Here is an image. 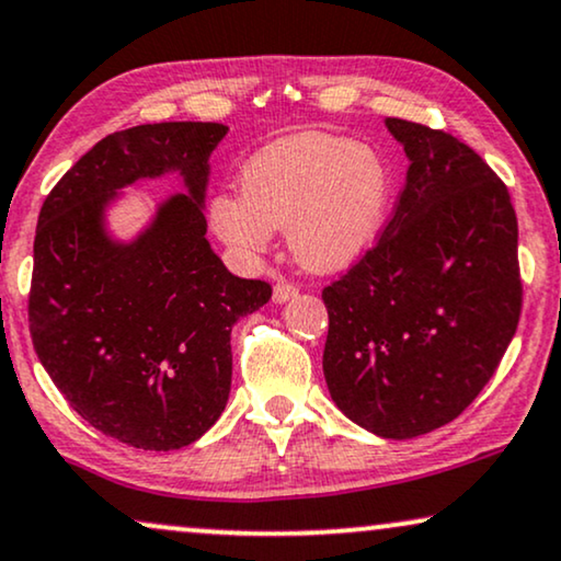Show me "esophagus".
<instances>
[{
	"instance_id": "obj_1",
	"label": "esophagus",
	"mask_w": 561,
	"mask_h": 561,
	"mask_svg": "<svg viewBox=\"0 0 561 561\" xmlns=\"http://www.w3.org/2000/svg\"><path fill=\"white\" fill-rule=\"evenodd\" d=\"M297 293H300V289H297L295 285H289V282H276L274 285V302H289L293 300V297H297Z\"/></svg>"
}]
</instances>
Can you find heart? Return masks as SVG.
Returning a JSON list of instances; mask_svg holds the SVG:
<instances>
[{
	"instance_id": "obj_1",
	"label": "heart",
	"mask_w": 561,
	"mask_h": 561,
	"mask_svg": "<svg viewBox=\"0 0 561 561\" xmlns=\"http://www.w3.org/2000/svg\"><path fill=\"white\" fill-rule=\"evenodd\" d=\"M392 192V169L375 148L331 133H297L245 163L243 197L218 194L210 222L220 241L245 256L266 251L274 230L287 228L297 264L335 274L379 241Z\"/></svg>"
}]
</instances>
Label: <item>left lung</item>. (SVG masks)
<instances>
[{"label":"left lung","instance_id":"left-lung-1","mask_svg":"<svg viewBox=\"0 0 561 561\" xmlns=\"http://www.w3.org/2000/svg\"><path fill=\"white\" fill-rule=\"evenodd\" d=\"M410 161L375 249L323 289V375L341 413L415 438L465 413L495 375L524 302L507 186L467 144L385 119Z\"/></svg>","mask_w":561,"mask_h":561}]
</instances>
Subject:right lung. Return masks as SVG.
<instances>
[{
  "instance_id": "1",
  "label": "right lung",
  "mask_w": 561,
  "mask_h": 561,
  "mask_svg": "<svg viewBox=\"0 0 561 561\" xmlns=\"http://www.w3.org/2000/svg\"><path fill=\"white\" fill-rule=\"evenodd\" d=\"M220 123H153L112 133L66 171L41 207L30 282L35 354L69 405L104 436L146 451L197 442L226 410L230 331L272 287L230 274L203 215ZM179 173L133 242L103 213L138 178Z\"/></svg>"
}]
</instances>
